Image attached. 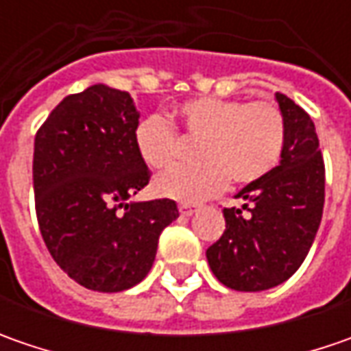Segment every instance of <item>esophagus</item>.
<instances>
[{
    "label": "esophagus",
    "mask_w": 351,
    "mask_h": 351,
    "mask_svg": "<svg viewBox=\"0 0 351 351\" xmlns=\"http://www.w3.org/2000/svg\"><path fill=\"white\" fill-rule=\"evenodd\" d=\"M195 210L197 205H193V203H180V213H182L183 217H191Z\"/></svg>",
    "instance_id": "obj_1"
}]
</instances>
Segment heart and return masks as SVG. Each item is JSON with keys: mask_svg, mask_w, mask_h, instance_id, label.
<instances>
[{"mask_svg": "<svg viewBox=\"0 0 351 351\" xmlns=\"http://www.w3.org/2000/svg\"><path fill=\"white\" fill-rule=\"evenodd\" d=\"M183 136L197 142L201 162L164 171L154 182L158 195L195 203L217 195L226 182L252 185L281 162L287 121L274 101L197 97L178 109ZM134 148L152 169H164L180 158V134L168 119L144 117L134 128Z\"/></svg>", "mask_w": 351, "mask_h": 351, "instance_id": "heart-1", "label": "heart"}]
</instances>
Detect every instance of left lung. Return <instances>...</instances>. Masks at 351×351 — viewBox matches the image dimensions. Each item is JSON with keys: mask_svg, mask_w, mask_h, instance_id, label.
<instances>
[{"mask_svg": "<svg viewBox=\"0 0 351 351\" xmlns=\"http://www.w3.org/2000/svg\"><path fill=\"white\" fill-rule=\"evenodd\" d=\"M276 99L287 121V142L279 166L246 185L224 209L223 236L209 246L215 277L234 291L271 289L304 262L324 207V160L315 123L283 93Z\"/></svg>", "mask_w": 351, "mask_h": 351, "instance_id": "left-lung-1", "label": "left lung"}]
</instances>
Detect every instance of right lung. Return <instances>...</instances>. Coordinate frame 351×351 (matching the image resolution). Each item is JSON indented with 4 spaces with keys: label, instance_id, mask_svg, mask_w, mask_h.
<instances>
[{
    "label": "right lung",
    "instance_id": "right-lung-1",
    "mask_svg": "<svg viewBox=\"0 0 351 351\" xmlns=\"http://www.w3.org/2000/svg\"><path fill=\"white\" fill-rule=\"evenodd\" d=\"M138 111L127 91L91 86L64 97L36 130V221L50 256L86 289L119 293L150 271L176 201L127 203L150 182L134 148Z\"/></svg>",
    "mask_w": 351,
    "mask_h": 351
}]
</instances>
